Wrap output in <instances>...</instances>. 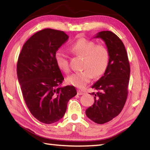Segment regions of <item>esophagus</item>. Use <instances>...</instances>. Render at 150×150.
I'll return each instance as SVG.
<instances>
[{"label": "esophagus", "instance_id": "obj_1", "mask_svg": "<svg viewBox=\"0 0 150 150\" xmlns=\"http://www.w3.org/2000/svg\"><path fill=\"white\" fill-rule=\"evenodd\" d=\"M77 94H78L79 95H84L85 93L83 92V91H80V90H78V91H77Z\"/></svg>", "mask_w": 150, "mask_h": 150}]
</instances>
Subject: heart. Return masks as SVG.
Here are the masks:
<instances>
[{
  "instance_id": "heart-1",
  "label": "heart",
  "mask_w": 150,
  "mask_h": 150,
  "mask_svg": "<svg viewBox=\"0 0 150 150\" xmlns=\"http://www.w3.org/2000/svg\"><path fill=\"white\" fill-rule=\"evenodd\" d=\"M70 50L79 56L83 57L82 69L80 72L73 73L67 77V82L78 88H83L90 82L93 77L98 78L106 72L108 67L110 54L106 46L96 45L85 38L77 40L70 46ZM55 60L58 68L64 72L69 69L67 56L62 51L55 54Z\"/></svg>"
}]
</instances>
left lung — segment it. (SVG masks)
<instances>
[{
  "instance_id": "left-lung-1",
  "label": "left lung",
  "mask_w": 150,
  "mask_h": 150,
  "mask_svg": "<svg viewBox=\"0 0 150 150\" xmlns=\"http://www.w3.org/2000/svg\"><path fill=\"white\" fill-rule=\"evenodd\" d=\"M95 38L105 42L110 54L108 67L92 88L95 98L93 105L86 110V115L95 123L108 122L122 110L128 96L130 68L128 55L122 40L110 31L96 34Z\"/></svg>"
}]
</instances>
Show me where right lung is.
Listing matches in <instances>:
<instances>
[{
    "instance_id": "add662e5",
    "label": "right lung",
    "mask_w": 150,
    "mask_h": 150,
    "mask_svg": "<svg viewBox=\"0 0 150 150\" xmlns=\"http://www.w3.org/2000/svg\"><path fill=\"white\" fill-rule=\"evenodd\" d=\"M69 38L64 32L46 28L24 44L17 63V76L25 103L32 115L44 124L64 116L67 103L77 95L73 86L60 87L64 79L55 54Z\"/></svg>"
}]
</instances>
